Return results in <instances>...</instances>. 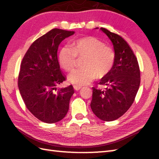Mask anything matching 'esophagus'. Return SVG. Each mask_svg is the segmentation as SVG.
I'll return each instance as SVG.
<instances>
[{"label":"esophagus","mask_w":159,"mask_h":159,"mask_svg":"<svg viewBox=\"0 0 159 159\" xmlns=\"http://www.w3.org/2000/svg\"><path fill=\"white\" fill-rule=\"evenodd\" d=\"M81 88H82V86H79V85H74V89H75L76 91H79V89H80Z\"/></svg>","instance_id":"1"}]
</instances>
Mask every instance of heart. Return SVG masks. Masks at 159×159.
<instances>
[{"label":"heart","instance_id":"obj_1","mask_svg":"<svg viewBox=\"0 0 159 159\" xmlns=\"http://www.w3.org/2000/svg\"><path fill=\"white\" fill-rule=\"evenodd\" d=\"M83 68L73 71L68 80L76 85H89L96 78L101 79L113 68L116 53L112 47L93 36L78 38L72 46L65 45L59 49L58 61L63 69L72 71L76 64V57H83Z\"/></svg>","mask_w":159,"mask_h":159}]
</instances>
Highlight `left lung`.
Returning a JSON list of instances; mask_svg holds the SVG:
<instances>
[{"label": "left lung", "mask_w": 159, "mask_h": 159, "mask_svg": "<svg viewBox=\"0 0 159 159\" xmlns=\"http://www.w3.org/2000/svg\"><path fill=\"white\" fill-rule=\"evenodd\" d=\"M100 29L113 43L116 60L110 72L98 83L105 86V89L92 87L90 106L99 119L110 121L122 116L133 104L140 85V69L137 57L126 40L105 28Z\"/></svg>", "instance_id": "1"}]
</instances>
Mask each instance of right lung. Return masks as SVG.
Instances as JSON below:
<instances>
[{
  "instance_id": "add662e5",
  "label": "right lung",
  "mask_w": 159,
  "mask_h": 159,
  "mask_svg": "<svg viewBox=\"0 0 159 159\" xmlns=\"http://www.w3.org/2000/svg\"><path fill=\"white\" fill-rule=\"evenodd\" d=\"M74 31L52 29L29 47L20 65L18 85L26 107L38 120L55 123L66 116L74 93L72 85L56 89L66 80L60 69L57 50Z\"/></svg>"
}]
</instances>
